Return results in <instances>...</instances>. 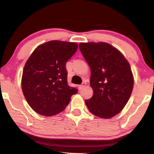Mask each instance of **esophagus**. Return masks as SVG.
I'll use <instances>...</instances> for the list:
<instances>
[{"label":"esophagus","instance_id":"34e87169","mask_svg":"<svg viewBox=\"0 0 154 154\" xmlns=\"http://www.w3.org/2000/svg\"><path fill=\"white\" fill-rule=\"evenodd\" d=\"M86 82H82V84L81 85H79V90H82V88H84V87H85V86H86Z\"/></svg>","mask_w":154,"mask_h":154}]
</instances>
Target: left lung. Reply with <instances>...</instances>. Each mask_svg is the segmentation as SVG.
<instances>
[{
    "label": "left lung",
    "instance_id": "8db88e82",
    "mask_svg": "<svg viewBox=\"0 0 154 154\" xmlns=\"http://www.w3.org/2000/svg\"><path fill=\"white\" fill-rule=\"evenodd\" d=\"M79 50L91 68V99L85 100L91 113L111 118L123 109L131 95L134 77L123 54L107 43H80Z\"/></svg>",
    "mask_w": 154,
    "mask_h": 154
}]
</instances>
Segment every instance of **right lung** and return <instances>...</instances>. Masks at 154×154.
I'll return each mask as SVG.
<instances>
[{
  "label": "right lung",
  "mask_w": 154,
  "mask_h": 154,
  "mask_svg": "<svg viewBox=\"0 0 154 154\" xmlns=\"http://www.w3.org/2000/svg\"><path fill=\"white\" fill-rule=\"evenodd\" d=\"M75 43L51 41L36 48L26 61L21 86L36 113L52 116L63 111L78 90L68 86L66 64L76 52Z\"/></svg>",
  "instance_id": "right-lung-1"
}]
</instances>
